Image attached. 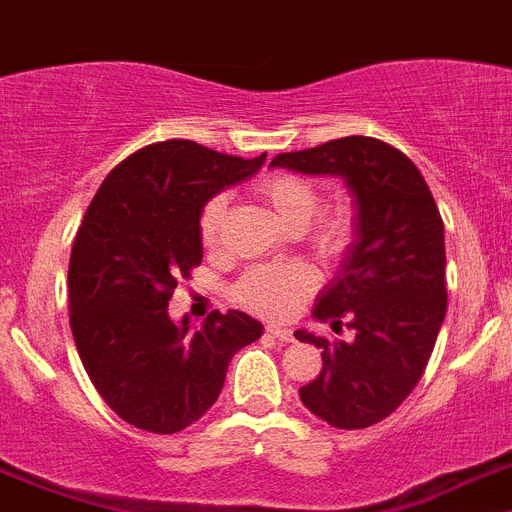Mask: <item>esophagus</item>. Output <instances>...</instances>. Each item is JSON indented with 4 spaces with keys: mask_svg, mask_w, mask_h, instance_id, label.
<instances>
[{
    "mask_svg": "<svg viewBox=\"0 0 512 512\" xmlns=\"http://www.w3.org/2000/svg\"><path fill=\"white\" fill-rule=\"evenodd\" d=\"M267 336H273V339H278V342H293V331L285 329V326H267Z\"/></svg>",
    "mask_w": 512,
    "mask_h": 512,
    "instance_id": "34e87169",
    "label": "esophagus"
}]
</instances>
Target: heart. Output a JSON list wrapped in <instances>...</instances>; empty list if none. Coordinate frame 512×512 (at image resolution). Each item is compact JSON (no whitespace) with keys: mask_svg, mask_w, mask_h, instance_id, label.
Here are the masks:
<instances>
[{"mask_svg":"<svg viewBox=\"0 0 512 512\" xmlns=\"http://www.w3.org/2000/svg\"><path fill=\"white\" fill-rule=\"evenodd\" d=\"M255 193L273 211L275 219L288 232H301L308 227L319 211V193L308 181L290 173H273L255 186ZM224 216H227V196H211L199 216V234L206 247H216L222 234ZM352 237V216L347 209H334L319 216L311 224L313 252L324 260H334L344 252ZM313 275L303 265H267L252 267L234 285L232 296L239 306L267 316V319H285L301 306L303 298L313 290Z\"/></svg>","mask_w":512,"mask_h":512,"instance_id":"obj_1","label":"heart"}]
</instances>
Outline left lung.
Returning <instances> with one entry per match:
<instances>
[{"instance_id":"1","label":"left lung","mask_w":512,"mask_h":512,"mask_svg":"<svg viewBox=\"0 0 512 512\" xmlns=\"http://www.w3.org/2000/svg\"><path fill=\"white\" fill-rule=\"evenodd\" d=\"M273 168L336 176L352 199V242L316 298L313 319L352 342L298 329L321 349L319 377L303 385V405L334 428H367L403 403L421 380L446 316L444 222L421 170L375 137H342L283 153Z\"/></svg>"}]
</instances>
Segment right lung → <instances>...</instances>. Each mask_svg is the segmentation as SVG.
Segmentation results:
<instances>
[{"label":"right lung","instance_id":"add662e5","mask_svg":"<svg viewBox=\"0 0 512 512\" xmlns=\"http://www.w3.org/2000/svg\"><path fill=\"white\" fill-rule=\"evenodd\" d=\"M262 163L265 153L242 160L191 140L155 142L122 160L86 209L68 265L73 339L101 398L142 431L199 421L234 354L262 336L242 311H214L199 329L168 313L178 278L204 257V204Z\"/></svg>","mask_w":512,"mask_h":512}]
</instances>
